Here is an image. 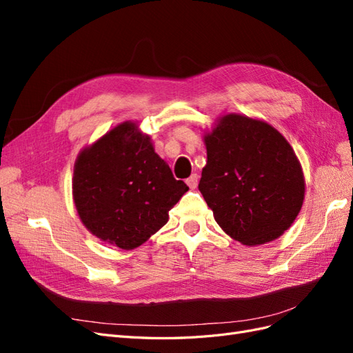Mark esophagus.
Returning a JSON list of instances; mask_svg holds the SVG:
<instances>
[{"mask_svg": "<svg viewBox=\"0 0 353 353\" xmlns=\"http://www.w3.org/2000/svg\"><path fill=\"white\" fill-rule=\"evenodd\" d=\"M185 183H187V185H188L191 190H194V188L197 187V184H199V175H197V174H193L190 178H187Z\"/></svg>", "mask_w": 353, "mask_h": 353, "instance_id": "obj_1", "label": "esophagus"}]
</instances>
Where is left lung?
<instances>
[{
	"instance_id": "left-lung-1",
	"label": "left lung",
	"mask_w": 353,
	"mask_h": 353,
	"mask_svg": "<svg viewBox=\"0 0 353 353\" xmlns=\"http://www.w3.org/2000/svg\"><path fill=\"white\" fill-rule=\"evenodd\" d=\"M199 190L218 225L243 244L279 239L301 212L305 179L285 138L241 114L221 117L205 137Z\"/></svg>"
}]
</instances>
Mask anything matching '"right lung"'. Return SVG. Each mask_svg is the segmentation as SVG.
Masks as SVG:
<instances>
[{
    "label": "right lung",
    "instance_id": "1",
    "mask_svg": "<svg viewBox=\"0 0 353 353\" xmlns=\"http://www.w3.org/2000/svg\"><path fill=\"white\" fill-rule=\"evenodd\" d=\"M187 191L154 153L150 137L130 122L85 148L74 163L73 199L83 225L125 250L162 228Z\"/></svg>",
    "mask_w": 353,
    "mask_h": 353
}]
</instances>
